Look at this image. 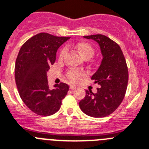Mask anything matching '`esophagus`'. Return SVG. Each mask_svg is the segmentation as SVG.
Returning a JSON list of instances; mask_svg holds the SVG:
<instances>
[{
	"mask_svg": "<svg viewBox=\"0 0 149 149\" xmlns=\"http://www.w3.org/2000/svg\"><path fill=\"white\" fill-rule=\"evenodd\" d=\"M70 88L71 90H74V89H76V88H77V87H76V86H70Z\"/></svg>",
	"mask_w": 149,
	"mask_h": 149,
	"instance_id": "34e87169",
	"label": "esophagus"
}]
</instances>
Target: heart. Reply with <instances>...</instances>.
<instances>
[{
  "label": "heart",
  "mask_w": 149,
  "mask_h": 149,
  "mask_svg": "<svg viewBox=\"0 0 149 149\" xmlns=\"http://www.w3.org/2000/svg\"><path fill=\"white\" fill-rule=\"evenodd\" d=\"M77 47L84 58H89L90 59L91 57L94 56L95 51H94L93 47L90 45L89 44L85 43V42L79 43L77 45ZM67 51V48L66 47L62 48V50L60 52L59 55V57L61 59H63ZM84 75V72L80 70H70L66 73V76H67V78L68 79V80L70 81L71 82H73V83H76V82H78L79 81H80V79L83 77Z\"/></svg>",
  "instance_id": "1"
}]
</instances>
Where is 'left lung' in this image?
<instances>
[{
  "mask_svg": "<svg viewBox=\"0 0 149 149\" xmlns=\"http://www.w3.org/2000/svg\"><path fill=\"white\" fill-rule=\"evenodd\" d=\"M98 42L103 59L99 68L92 77L101 88L93 93L86 90V96L79 102L83 113L100 118L112 113L123 102L128 84L129 73L124 55L120 47L104 35L84 36Z\"/></svg>",
  "mask_w": 149,
  "mask_h": 149,
  "instance_id": "obj_1",
  "label": "left lung"
}]
</instances>
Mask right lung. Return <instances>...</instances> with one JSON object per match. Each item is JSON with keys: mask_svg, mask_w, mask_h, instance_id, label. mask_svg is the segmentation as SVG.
Segmentation results:
<instances>
[{"mask_svg": "<svg viewBox=\"0 0 149 149\" xmlns=\"http://www.w3.org/2000/svg\"><path fill=\"white\" fill-rule=\"evenodd\" d=\"M70 37L38 33L27 40L19 51L15 64V81L21 99L32 112L50 116L61 108L69 86L61 82L51 89L47 72L56 60V53Z\"/></svg>", "mask_w": 149, "mask_h": 149, "instance_id": "obj_1", "label": "right lung"}]
</instances>
